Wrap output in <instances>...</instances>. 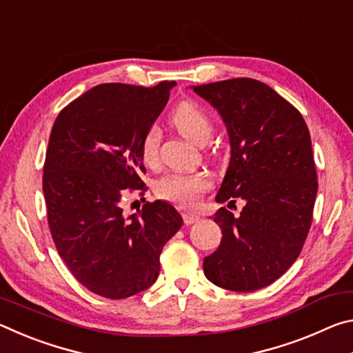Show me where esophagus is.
I'll list each match as a JSON object with an SVG mask.
<instances>
[{
    "mask_svg": "<svg viewBox=\"0 0 353 353\" xmlns=\"http://www.w3.org/2000/svg\"><path fill=\"white\" fill-rule=\"evenodd\" d=\"M183 223H185V225H191V224H194V223H198V221L201 219L198 214H193V213H183Z\"/></svg>",
    "mask_w": 353,
    "mask_h": 353,
    "instance_id": "1",
    "label": "esophagus"
}]
</instances>
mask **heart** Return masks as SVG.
<instances>
[{
    "label": "heart",
    "mask_w": 353,
    "mask_h": 353,
    "mask_svg": "<svg viewBox=\"0 0 353 353\" xmlns=\"http://www.w3.org/2000/svg\"><path fill=\"white\" fill-rule=\"evenodd\" d=\"M170 121L177 132L194 145L204 146L213 134V119L193 101H182L171 113ZM141 159L148 166H155L160 160V130L149 128L141 139ZM212 188V181L205 172H168L155 182V194L181 208L198 205L202 196Z\"/></svg>",
    "instance_id": "heart-1"
}]
</instances>
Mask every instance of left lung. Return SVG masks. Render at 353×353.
<instances>
[{"mask_svg":"<svg viewBox=\"0 0 353 353\" xmlns=\"http://www.w3.org/2000/svg\"><path fill=\"white\" fill-rule=\"evenodd\" d=\"M221 117L232 157L216 201L219 248L204 259V274L221 288L249 292L283 276L307 240L318 193L305 119L270 85L249 77L194 85Z\"/></svg>","mask_w":353,"mask_h":353,"instance_id":"8db88e82","label":"left lung"}]
</instances>
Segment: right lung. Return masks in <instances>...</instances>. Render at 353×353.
<instances>
[{"label":"right lung","instance_id":"obj_1","mask_svg":"<svg viewBox=\"0 0 353 353\" xmlns=\"http://www.w3.org/2000/svg\"><path fill=\"white\" fill-rule=\"evenodd\" d=\"M174 85L101 83L52 124L43 165L48 225L65 265L94 294L124 299L148 290L165 243L182 227L165 201L145 202L129 216L123 212L129 193L148 190L141 139Z\"/></svg>","mask_w":353,"mask_h":353}]
</instances>
